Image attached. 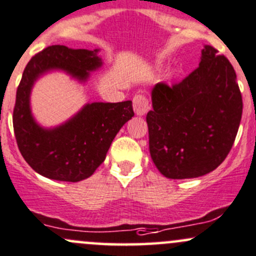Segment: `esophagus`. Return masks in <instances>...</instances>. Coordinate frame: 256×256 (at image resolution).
<instances>
[{
	"label": "esophagus",
	"mask_w": 256,
	"mask_h": 256,
	"mask_svg": "<svg viewBox=\"0 0 256 256\" xmlns=\"http://www.w3.org/2000/svg\"><path fill=\"white\" fill-rule=\"evenodd\" d=\"M134 110H135V114L138 116H144V114H147V112L150 110V103L148 99L144 96V94H136L134 96Z\"/></svg>",
	"instance_id": "esophagus-1"
}]
</instances>
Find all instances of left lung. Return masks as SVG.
Instances as JSON below:
<instances>
[{"label":"left lung","instance_id":"obj_1","mask_svg":"<svg viewBox=\"0 0 256 256\" xmlns=\"http://www.w3.org/2000/svg\"><path fill=\"white\" fill-rule=\"evenodd\" d=\"M147 112L150 153L169 179H192L214 170L234 142L243 112L230 61L205 45L198 67L173 87L152 88Z\"/></svg>","mask_w":256,"mask_h":256}]
</instances>
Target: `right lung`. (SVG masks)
<instances>
[{
	"label": "right lung",
	"mask_w": 256,
	"mask_h": 256,
	"mask_svg": "<svg viewBox=\"0 0 256 256\" xmlns=\"http://www.w3.org/2000/svg\"><path fill=\"white\" fill-rule=\"evenodd\" d=\"M98 52L99 49L52 45L33 56L24 70L16 96L13 128L22 156L40 176L71 182L90 178L104 162L120 128L134 116L131 100L87 103L54 128H44L33 116L30 94L40 77L61 71L86 83L90 72L103 66Z\"/></svg>",
	"instance_id": "right-lung-1"
}]
</instances>
